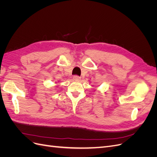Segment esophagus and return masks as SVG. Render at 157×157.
Wrapping results in <instances>:
<instances>
[{
    "label": "esophagus",
    "instance_id": "34e87169",
    "mask_svg": "<svg viewBox=\"0 0 157 157\" xmlns=\"http://www.w3.org/2000/svg\"><path fill=\"white\" fill-rule=\"evenodd\" d=\"M80 79H81V78L78 77V76H74L73 77V80H75V81H80Z\"/></svg>",
    "mask_w": 157,
    "mask_h": 157
}]
</instances>
